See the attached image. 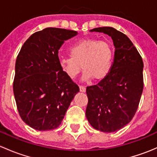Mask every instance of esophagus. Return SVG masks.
Wrapping results in <instances>:
<instances>
[{"label":"esophagus","instance_id":"1","mask_svg":"<svg viewBox=\"0 0 157 157\" xmlns=\"http://www.w3.org/2000/svg\"><path fill=\"white\" fill-rule=\"evenodd\" d=\"M79 87H80V92H83V93L86 92V87H85V86H79Z\"/></svg>","mask_w":157,"mask_h":157}]
</instances>
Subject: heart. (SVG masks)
I'll list each match as a JSON object with an SVG mask.
<instances>
[{
	"mask_svg": "<svg viewBox=\"0 0 157 157\" xmlns=\"http://www.w3.org/2000/svg\"><path fill=\"white\" fill-rule=\"evenodd\" d=\"M71 57L60 58L59 65L63 72L74 79L83 70L82 80L93 78L100 80L108 76L112 69L113 50L109 42L96 39H85L70 48Z\"/></svg>",
	"mask_w": 157,
	"mask_h": 157,
	"instance_id": "heart-1",
	"label": "heart"
}]
</instances>
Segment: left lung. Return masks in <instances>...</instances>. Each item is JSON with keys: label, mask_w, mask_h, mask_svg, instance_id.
<instances>
[{"label": "left lung", "mask_w": 157, "mask_h": 157, "mask_svg": "<svg viewBox=\"0 0 157 157\" xmlns=\"http://www.w3.org/2000/svg\"><path fill=\"white\" fill-rule=\"evenodd\" d=\"M113 40L112 69L98 84L86 87V116L93 128L102 132L117 131L128 124L138 108L144 89L141 56L129 38L115 28H95Z\"/></svg>", "instance_id": "obj_1"}]
</instances>
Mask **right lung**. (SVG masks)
Wrapping results in <instances>:
<instances>
[{
    "label": "right lung",
    "mask_w": 157,
    "mask_h": 157,
    "mask_svg": "<svg viewBox=\"0 0 157 157\" xmlns=\"http://www.w3.org/2000/svg\"><path fill=\"white\" fill-rule=\"evenodd\" d=\"M77 32L45 28L25 42L17 58L13 93L22 120L38 131L61 124L79 86L62 71L58 50Z\"/></svg>",
    "instance_id": "obj_1"
}]
</instances>
